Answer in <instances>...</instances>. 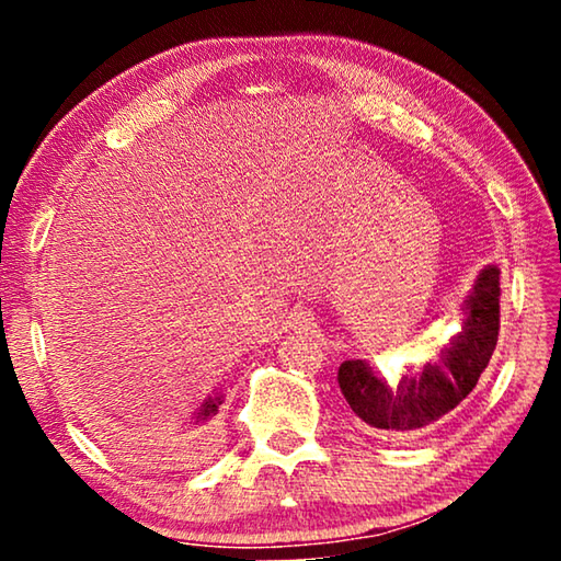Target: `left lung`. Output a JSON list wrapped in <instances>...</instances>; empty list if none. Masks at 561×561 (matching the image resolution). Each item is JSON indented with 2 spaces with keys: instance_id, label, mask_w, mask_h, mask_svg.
Returning <instances> with one entry per match:
<instances>
[{
  "instance_id": "left-lung-1",
  "label": "left lung",
  "mask_w": 561,
  "mask_h": 561,
  "mask_svg": "<svg viewBox=\"0 0 561 561\" xmlns=\"http://www.w3.org/2000/svg\"><path fill=\"white\" fill-rule=\"evenodd\" d=\"M465 329L453 346L398 386L374 376L360 358L339 366V386L360 428L388 440H411L431 431L470 396L490 364L500 334V270L485 267L462 304Z\"/></svg>"
}]
</instances>
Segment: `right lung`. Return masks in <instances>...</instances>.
Wrapping results in <instances>:
<instances>
[{
	"mask_svg": "<svg viewBox=\"0 0 561 561\" xmlns=\"http://www.w3.org/2000/svg\"><path fill=\"white\" fill-rule=\"evenodd\" d=\"M220 405H222V398L220 396H210L201 405V411H197V415H195V433L183 435V438H175V440L148 443L146 448H144V453L148 455V458H160L163 462H175L180 458H187V455L197 453V450H201V445L205 443L207 423H210L213 417L217 415V408H220Z\"/></svg>",
	"mask_w": 561,
	"mask_h": 561,
	"instance_id": "1",
	"label": "right lung"
}]
</instances>
